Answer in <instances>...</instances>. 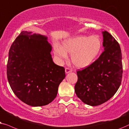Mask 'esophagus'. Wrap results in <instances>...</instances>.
<instances>
[{
	"mask_svg": "<svg viewBox=\"0 0 129 129\" xmlns=\"http://www.w3.org/2000/svg\"><path fill=\"white\" fill-rule=\"evenodd\" d=\"M65 71H66V74H68L70 73H71L72 70L70 69V68H66V70H65Z\"/></svg>",
	"mask_w": 129,
	"mask_h": 129,
	"instance_id": "34e87169",
	"label": "esophagus"
}]
</instances>
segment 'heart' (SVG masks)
Returning <instances> with one entry per match:
<instances>
[{
    "mask_svg": "<svg viewBox=\"0 0 129 129\" xmlns=\"http://www.w3.org/2000/svg\"><path fill=\"white\" fill-rule=\"evenodd\" d=\"M102 44L97 36H77L63 41L62 46L55 44L54 54L60 61L67 59L71 54L72 63L77 68H85L94 62L102 49Z\"/></svg>",
    "mask_w": 129,
    "mask_h": 129,
    "instance_id": "b5f03b06",
    "label": "heart"
}]
</instances>
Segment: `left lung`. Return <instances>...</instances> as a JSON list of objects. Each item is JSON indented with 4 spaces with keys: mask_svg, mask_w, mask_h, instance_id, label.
I'll return each mask as SVG.
<instances>
[{
    "mask_svg": "<svg viewBox=\"0 0 129 129\" xmlns=\"http://www.w3.org/2000/svg\"><path fill=\"white\" fill-rule=\"evenodd\" d=\"M104 52L91 66L77 72L75 92L89 106L100 105L111 99L121 84L123 75L121 51L111 34L102 32Z\"/></svg>",
    "mask_w": 129,
    "mask_h": 129,
    "instance_id": "obj_1",
    "label": "left lung"
}]
</instances>
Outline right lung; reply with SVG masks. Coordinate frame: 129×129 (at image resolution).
I'll return each instance as SVG.
<instances>
[{"mask_svg": "<svg viewBox=\"0 0 129 129\" xmlns=\"http://www.w3.org/2000/svg\"><path fill=\"white\" fill-rule=\"evenodd\" d=\"M48 38L22 31L12 44L7 64V77L12 90L22 102L38 107L56 97L65 69L53 62L52 46Z\"/></svg>", "mask_w": 129, "mask_h": 129, "instance_id": "right-lung-1", "label": "right lung"}]
</instances>
